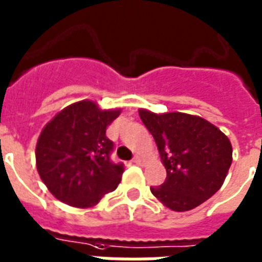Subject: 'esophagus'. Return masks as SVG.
<instances>
[{"label": "esophagus", "instance_id": "esophagus-1", "mask_svg": "<svg viewBox=\"0 0 262 262\" xmlns=\"http://www.w3.org/2000/svg\"><path fill=\"white\" fill-rule=\"evenodd\" d=\"M143 161H144V159L140 157V155H136V157L133 158V162L137 163V165H141V163H143Z\"/></svg>", "mask_w": 262, "mask_h": 262}]
</instances>
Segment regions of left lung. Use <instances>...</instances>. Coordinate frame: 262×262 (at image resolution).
Here are the masks:
<instances>
[{"mask_svg": "<svg viewBox=\"0 0 262 262\" xmlns=\"http://www.w3.org/2000/svg\"><path fill=\"white\" fill-rule=\"evenodd\" d=\"M139 115L154 136L166 169V181L151 188L163 206L188 211L221 188L232 163V145L219 127L191 114L140 108Z\"/></svg>", "mask_w": 262, "mask_h": 262, "instance_id": "obj_1", "label": "left lung"}]
</instances>
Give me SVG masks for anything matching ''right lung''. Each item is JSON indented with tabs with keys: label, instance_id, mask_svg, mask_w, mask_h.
Segmentation results:
<instances>
[{
	"label": "right lung",
	"instance_id": "add662e5",
	"mask_svg": "<svg viewBox=\"0 0 262 262\" xmlns=\"http://www.w3.org/2000/svg\"><path fill=\"white\" fill-rule=\"evenodd\" d=\"M121 108L101 110L96 101L67 105L43 126L37 140L38 174L49 192L69 206L89 209L117 189L125 170L113 163L114 143L105 129Z\"/></svg>",
	"mask_w": 262,
	"mask_h": 262
}]
</instances>
